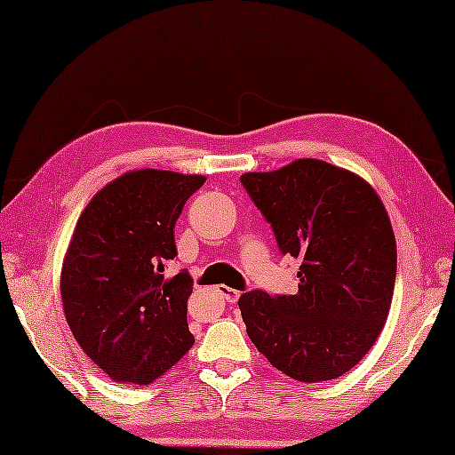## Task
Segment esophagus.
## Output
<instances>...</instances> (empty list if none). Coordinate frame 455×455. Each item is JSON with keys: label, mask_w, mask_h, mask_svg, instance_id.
Segmentation results:
<instances>
[{"label": "esophagus", "mask_w": 455, "mask_h": 455, "mask_svg": "<svg viewBox=\"0 0 455 455\" xmlns=\"http://www.w3.org/2000/svg\"><path fill=\"white\" fill-rule=\"evenodd\" d=\"M217 291H220V296L228 304H235V302H238V298H240V291L234 290V288H228V285H220V288H217Z\"/></svg>", "instance_id": "1"}]
</instances>
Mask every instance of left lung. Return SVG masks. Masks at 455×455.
I'll return each instance as SVG.
<instances>
[{"label": "left lung", "instance_id": "obj_1", "mask_svg": "<svg viewBox=\"0 0 455 455\" xmlns=\"http://www.w3.org/2000/svg\"><path fill=\"white\" fill-rule=\"evenodd\" d=\"M240 180L279 251L302 260L298 294L240 296L248 338L296 381L341 377L375 346L394 298L397 251L383 201L364 178L321 159Z\"/></svg>", "mask_w": 455, "mask_h": 455}]
</instances>
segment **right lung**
Listing matches in <instances>:
<instances>
[{"mask_svg": "<svg viewBox=\"0 0 455 455\" xmlns=\"http://www.w3.org/2000/svg\"><path fill=\"white\" fill-rule=\"evenodd\" d=\"M198 173L132 170L105 184L80 213L60 291L78 346L117 383L148 385L195 344L186 319L192 279H167L173 228L204 184Z\"/></svg>", "mask_w": 455, "mask_h": 455, "instance_id": "1", "label": "right lung"}]
</instances>
